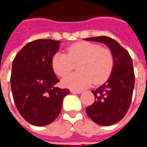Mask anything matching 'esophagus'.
I'll use <instances>...</instances> for the list:
<instances>
[{"mask_svg": "<svg viewBox=\"0 0 147 147\" xmlns=\"http://www.w3.org/2000/svg\"><path fill=\"white\" fill-rule=\"evenodd\" d=\"M71 93L72 94H81L82 90H71Z\"/></svg>", "mask_w": 147, "mask_h": 147, "instance_id": "1", "label": "esophagus"}]
</instances>
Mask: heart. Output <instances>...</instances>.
I'll list each match as a JSON object with an SVG mask.
<instances>
[{
	"label": "heart",
	"instance_id": "obj_1",
	"mask_svg": "<svg viewBox=\"0 0 147 147\" xmlns=\"http://www.w3.org/2000/svg\"><path fill=\"white\" fill-rule=\"evenodd\" d=\"M79 63V72L71 73L63 79L64 86L82 90L107 80L113 68L114 59L107 48L89 42H80L69 45L67 54L57 52L52 57V67L59 76H65Z\"/></svg>",
	"mask_w": 147,
	"mask_h": 147
}]
</instances>
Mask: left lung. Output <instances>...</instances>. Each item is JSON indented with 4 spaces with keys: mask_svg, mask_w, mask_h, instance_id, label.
<instances>
[{
    "mask_svg": "<svg viewBox=\"0 0 147 147\" xmlns=\"http://www.w3.org/2000/svg\"><path fill=\"white\" fill-rule=\"evenodd\" d=\"M85 40L104 43L113 56L110 76L106 83L91 91L95 101L86 109V114L94 122L109 126L122 120L131 105L135 86L132 60L128 52L109 37H92Z\"/></svg>",
    "mask_w": 147,
    "mask_h": 147,
    "instance_id": "8db88e82",
    "label": "left lung"
}]
</instances>
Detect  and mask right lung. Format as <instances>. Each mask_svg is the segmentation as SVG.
<instances>
[{
	"label": "right lung",
	"mask_w": 147,
	"mask_h": 147,
	"mask_svg": "<svg viewBox=\"0 0 147 147\" xmlns=\"http://www.w3.org/2000/svg\"><path fill=\"white\" fill-rule=\"evenodd\" d=\"M60 41L38 39L27 43L12 62L10 82L15 105L28 123L45 126L53 122L62 108L68 89L56 86L60 82L52 67V57Z\"/></svg>",
	"instance_id": "1"
}]
</instances>
